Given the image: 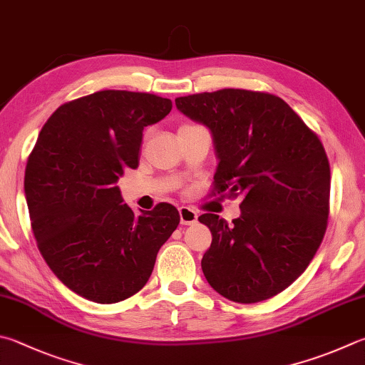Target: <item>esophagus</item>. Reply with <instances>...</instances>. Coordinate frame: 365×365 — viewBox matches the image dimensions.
Here are the masks:
<instances>
[{
	"label": "esophagus",
	"instance_id": "34e87169",
	"mask_svg": "<svg viewBox=\"0 0 365 365\" xmlns=\"http://www.w3.org/2000/svg\"><path fill=\"white\" fill-rule=\"evenodd\" d=\"M178 212H180L182 225H193L197 222V214L193 209L188 207V205H182V207L178 209Z\"/></svg>",
	"mask_w": 365,
	"mask_h": 365
}]
</instances>
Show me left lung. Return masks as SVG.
Instances as JSON below:
<instances>
[{
    "mask_svg": "<svg viewBox=\"0 0 365 365\" xmlns=\"http://www.w3.org/2000/svg\"><path fill=\"white\" fill-rule=\"evenodd\" d=\"M177 108L212 130L218 155L210 196H241L233 225L215 214L201 262L205 279L236 303H257L287 289L326 235L330 165L316 132L281 97L220 89L175 98Z\"/></svg>",
    "mask_w": 365,
    "mask_h": 365,
    "instance_id": "obj_1",
    "label": "left lung"
}]
</instances>
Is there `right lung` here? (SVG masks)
Returning <instances> with one entry per match:
<instances>
[{
  "instance_id": "1",
  "label": "right lung",
  "mask_w": 365,
  "mask_h": 365,
  "mask_svg": "<svg viewBox=\"0 0 365 365\" xmlns=\"http://www.w3.org/2000/svg\"><path fill=\"white\" fill-rule=\"evenodd\" d=\"M172 110L169 98L98 91L58 107L26 161L25 196L38 249L58 279L96 303H116L150 279L156 255L180 223L160 202L135 215L118 188L138 165L143 128Z\"/></svg>"
}]
</instances>
